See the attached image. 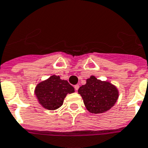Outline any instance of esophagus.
Here are the masks:
<instances>
[{
	"mask_svg": "<svg viewBox=\"0 0 148 148\" xmlns=\"http://www.w3.org/2000/svg\"><path fill=\"white\" fill-rule=\"evenodd\" d=\"M74 88H75V90H76V91H77V90H78V88H79L78 84H76V85H74Z\"/></svg>",
	"mask_w": 148,
	"mask_h": 148,
	"instance_id": "obj_1",
	"label": "esophagus"
}]
</instances>
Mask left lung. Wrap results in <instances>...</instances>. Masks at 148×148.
Segmentation results:
<instances>
[{"mask_svg":"<svg viewBox=\"0 0 148 148\" xmlns=\"http://www.w3.org/2000/svg\"><path fill=\"white\" fill-rule=\"evenodd\" d=\"M86 109L92 113H102L108 111L116 102L119 92L113 84L102 82L91 76L86 84L78 89Z\"/></svg>","mask_w":148,"mask_h":148,"instance_id":"8db88e82","label":"left lung"}]
</instances>
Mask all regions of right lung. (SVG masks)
<instances>
[{
    "instance_id": "add662e5",
    "label": "right lung",
    "mask_w": 148,
    "mask_h": 148,
    "mask_svg": "<svg viewBox=\"0 0 148 148\" xmlns=\"http://www.w3.org/2000/svg\"><path fill=\"white\" fill-rule=\"evenodd\" d=\"M74 92V87L60 76L53 75L37 84L35 90L39 102L43 108L55 110L61 106L67 94Z\"/></svg>"
}]
</instances>
